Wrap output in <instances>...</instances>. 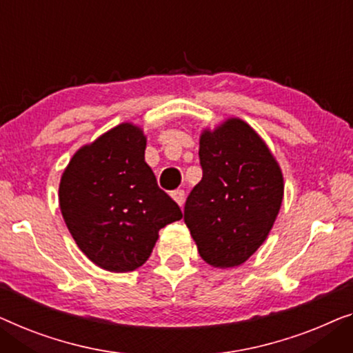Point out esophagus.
Here are the masks:
<instances>
[{
    "mask_svg": "<svg viewBox=\"0 0 353 353\" xmlns=\"http://www.w3.org/2000/svg\"><path fill=\"white\" fill-rule=\"evenodd\" d=\"M171 196L174 198V201L177 203L179 206H181V208L183 206V201H185V192H183V190H174V192L171 193Z\"/></svg>",
    "mask_w": 353,
    "mask_h": 353,
    "instance_id": "1",
    "label": "esophagus"
}]
</instances>
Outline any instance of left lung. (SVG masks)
Wrapping results in <instances>:
<instances>
[{
	"instance_id": "8db88e82",
	"label": "left lung",
	"mask_w": 353,
	"mask_h": 353,
	"mask_svg": "<svg viewBox=\"0 0 353 353\" xmlns=\"http://www.w3.org/2000/svg\"><path fill=\"white\" fill-rule=\"evenodd\" d=\"M201 181L183 208L198 252L227 269L250 259L265 241L280 211L283 176L264 141L232 118L200 139Z\"/></svg>"
}]
</instances>
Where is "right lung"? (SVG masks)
<instances>
[{
  "label": "right lung",
  "instance_id": "1",
  "mask_svg": "<svg viewBox=\"0 0 353 353\" xmlns=\"http://www.w3.org/2000/svg\"><path fill=\"white\" fill-rule=\"evenodd\" d=\"M143 155L142 129L123 123L79 148L61 179L63 221L79 250L105 270L145 264L160 228L182 217Z\"/></svg>",
  "mask_w": 353,
  "mask_h": 353
}]
</instances>
